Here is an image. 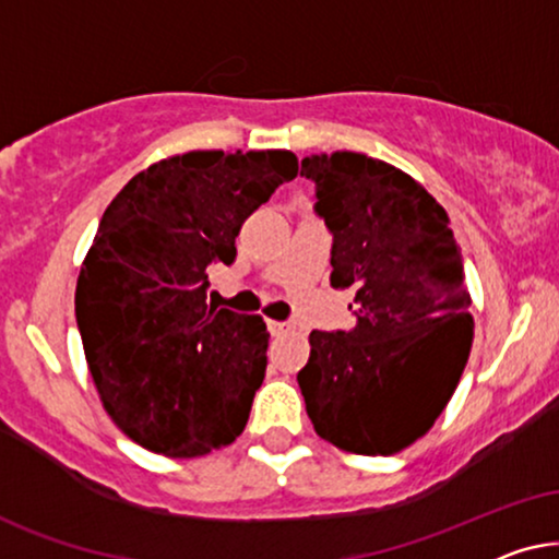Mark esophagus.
<instances>
[{
  "instance_id": "1",
  "label": "esophagus",
  "mask_w": 559,
  "mask_h": 559,
  "mask_svg": "<svg viewBox=\"0 0 559 559\" xmlns=\"http://www.w3.org/2000/svg\"><path fill=\"white\" fill-rule=\"evenodd\" d=\"M267 326H271L273 334H288V332H294V324H292V322H267Z\"/></svg>"
}]
</instances>
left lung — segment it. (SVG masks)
Returning a JSON list of instances; mask_svg holds the SVG:
<instances>
[{
    "label": "left lung",
    "mask_w": 559,
    "mask_h": 559,
    "mask_svg": "<svg viewBox=\"0 0 559 559\" xmlns=\"http://www.w3.org/2000/svg\"><path fill=\"white\" fill-rule=\"evenodd\" d=\"M314 212L332 235L334 288H355L349 332L309 334L299 370L317 435L355 455H396L427 435L473 345L471 296L448 212L404 170L362 153L311 155Z\"/></svg>",
    "instance_id": "8db88e82"
}]
</instances>
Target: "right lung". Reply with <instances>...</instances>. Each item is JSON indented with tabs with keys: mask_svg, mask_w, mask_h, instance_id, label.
Returning a JSON list of instances; mask_svg holds the SVG:
<instances>
[{
	"mask_svg": "<svg viewBox=\"0 0 559 559\" xmlns=\"http://www.w3.org/2000/svg\"><path fill=\"white\" fill-rule=\"evenodd\" d=\"M299 174L288 151H193L140 170L111 199L76 284V324L102 404L168 457L233 444L265 378L260 317L206 301L242 222Z\"/></svg>",
	"mask_w": 559,
	"mask_h": 559,
	"instance_id": "1",
	"label": "right lung"
}]
</instances>
